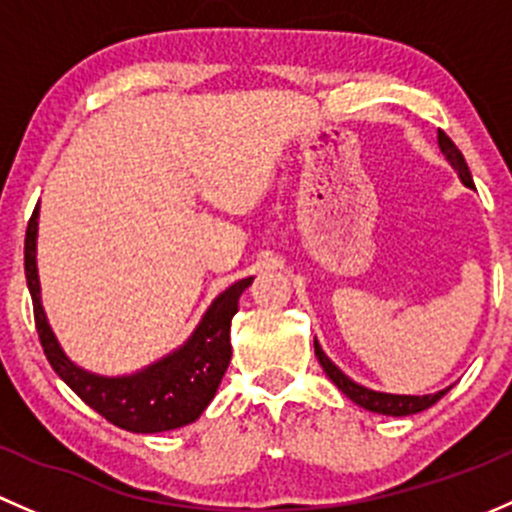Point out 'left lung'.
Returning <instances> with one entry per match:
<instances>
[{"label":"left lung","instance_id":"8db88e82","mask_svg":"<svg viewBox=\"0 0 512 512\" xmlns=\"http://www.w3.org/2000/svg\"><path fill=\"white\" fill-rule=\"evenodd\" d=\"M439 147L441 152L446 155V160L451 162L453 167L458 170V177H461V182L466 184V187L476 189V184H473L471 179V172H468V165L466 160H463L461 150H458L456 145H453V140L449 135L444 133V130H439ZM315 357H318L320 367H323V372L328 374L330 379L335 382V387L340 389L342 394H347V397L352 399L355 404H360V407H365L367 412H377V414H387V416H409V414H419L424 412V409H429L431 404L439 402L441 397H444L449 389H441V392L436 394H424V397H407V394H384V392H372V389L362 387V384L352 382L350 377H345L333 362L325 357V352L320 350L318 340H315Z\"/></svg>","mask_w":512,"mask_h":512}]
</instances>
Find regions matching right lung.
<instances>
[{"label": "right lung", "instance_id": "right-lung-1", "mask_svg": "<svg viewBox=\"0 0 512 512\" xmlns=\"http://www.w3.org/2000/svg\"><path fill=\"white\" fill-rule=\"evenodd\" d=\"M36 226H39V204L26 226L24 271L34 303V323L39 333L46 360L56 374L100 416L110 424L135 434H157V431L179 429L192 424L207 409L217 394L221 377L231 360L229 328L231 318L239 310V298L254 278L236 281L226 288L207 310L199 328L175 355L155 362L133 377H98L73 365L56 342L46 323L39 300V276H36Z\"/></svg>", "mask_w": 512, "mask_h": 512}]
</instances>
